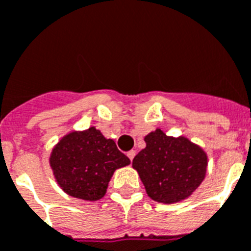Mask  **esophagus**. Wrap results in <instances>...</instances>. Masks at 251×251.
<instances>
[{
  "instance_id": "1",
  "label": "esophagus",
  "mask_w": 251,
  "mask_h": 251,
  "mask_svg": "<svg viewBox=\"0 0 251 251\" xmlns=\"http://www.w3.org/2000/svg\"><path fill=\"white\" fill-rule=\"evenodd\" d=\"M134 156H136V152L134 151H130V152H127V157L130 158V161L134 158Z\"/></svg>"
}]
</instances>
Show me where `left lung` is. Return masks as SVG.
I'll use <instances>...</instances> for the list:
<instances>
[{
    "mask_svg": "<svg viewBox=\"0 0 251 251\" xmlns=\"http://www.w3.org/2000/svg\"><path fill=\"white\" fill-rule=\"evenodd\" d=\"M147 147L133 160L148 196L164 204L188 199L204 180L208 157L187 137L167 136L161 129L145 136Z\"/></svg>",
    "mask_w": 251,
    "mask_h": 251,
    "instance_id": "8db88e82",
    "label": "left lung"
}]
</instances>
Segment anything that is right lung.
Wrapping results in <instances>:
<instances>
[{
  "mask_svg": "<svg viewBox=\"0 0 251 251\" xmlns=\"http://www.w3.org/2000/svg\"><path fill=\"white\" fill-rule=\"evenodd\" d=\"M130 160L95 126L72 130L53 147L50 165L59 187L72 198L102 199L111 176Z\"/></svg>",
  "mask_w": 251,
  "mask_h": 251,
  "instance_id": "right-lung-1",
  "label": "right lung"
}]
</instances>
